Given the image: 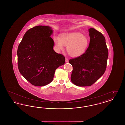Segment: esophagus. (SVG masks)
Wrapping results in <instances>:
<instances>
[{
    "label": "esophagus",
    "mask_w": 125,
    "mask_h": 125,
    "mask_svg": "<svg viewBox=\"0 0 125 125\" xmlns=\"http://www.w3.org/2000/svg\"><path fill=\"white\" fill-rule=\"evenodd\" d=\"M65 62H66V63H67V62H68V61H69V60H68V59L67 58H65Z\"/></svg>",
    "instance_id": "1"
}]
</instances>
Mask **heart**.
Wrapping results in <instances>:
<instances>
[{
    "instance_id": "1",
    "label": "heart",
    "mask_w": 125,
    "mask_h": 125,
    "mask_svg": "<svg viewBox=\"0 0 125 125\" xmlns=\"http://www.w3.org/2000/svg\"><path fill=\"white\" fill-rule=\"evenodd\" d=\"M58 50H63L67 46V51L73 57L81 56L85 52L89 44L87 37L80 32H70L62 34L60 38L55 36L53 38Z\"/></svg>"
}]
</instances>
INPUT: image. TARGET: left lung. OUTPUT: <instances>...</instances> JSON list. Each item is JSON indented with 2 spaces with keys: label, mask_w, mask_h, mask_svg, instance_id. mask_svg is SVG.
Segmentation results:
<instances>
[{
  "label": "left lung",
  "mask_w": 125,
  "mask_h": 125,
  "mask_svg": "<svg viewBox=\"0 0 125 125\" xmlns=\"http://www.w3.org/2000/svg\"><path fill=\"white\" fill-rule=\"evenodd\" d=\"M89 31L90 40L85 52L69 61L73 66L71 81L80 87L92 85L104 74L107 66L108 50L104 36L93 28Z\"/></svg>",
  "instance_id": "8db88e82"
}]
</instances>
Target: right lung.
<instances>
[{
    "mask_svg": "<svg viewBox=\"0 0 125 125\" xmlns=\"http://www.w3.org/2000/svg\"><path fill=\"white\" fill-rule=\"evenodd\" d=\"M52 33L50 27H34L26 32L18 46L19 70L33 85L51 83L56 69L65 64V57L54 51Z\"/></svg>",
    "mask_w": 125,
    "mask_h": 125,
    "instance_id": "right-lung-1",
    "label": "right lung"
}]
</instances>
